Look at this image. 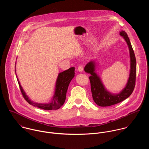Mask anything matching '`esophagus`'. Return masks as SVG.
<instances>
[{
	"label": "esophagus",
	"mask_w": 149,
	"mask_h": 149,
	"mask_svg": "<svg viewBox=\"0 0 149 149\" xmlns=\"http://www.w3.org/2000/svg\"><path fill=\"white\" fill-rule=\"evenodd\" d=\"M83 66L82 65H79V66L78 67V70L80 72L83 71Z\"/></svg>",
	"instance_id": "obj_1"
}]
</instances>
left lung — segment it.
I'll list each match as a JSON object with an SVG mask.
<instances>
[{
  "label": "left lung",
  "instance_id": "8db88e82",
  "mask_svg": "<svg viewBox=\"0 0 149 149\" xmlns=\"http://www.w3.org/2000/svg\"><path fill=\"white\" fill-rule=\"evenodd\" d=\"M120 35L123 36L129 48L131 61V70L130 77L127 85L119 94H111L104 88L98 76L94 72L95 62L93 61H90L84 67V71L86 72L91 74V76L89 77V79L91 84V90L93 98L95 103L99 106H110L124 100L130 97V95L132 94L135 86L136 67L134 52L127 33L124 31H122L120 32Z\"/></svg>",
  "mask_w": 149,
  "mask_h": 149
}]
</instances>
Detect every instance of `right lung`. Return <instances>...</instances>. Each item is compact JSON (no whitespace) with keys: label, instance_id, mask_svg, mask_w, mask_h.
Segmentation results:
<instances>
[{"label":"right lung","instance_id":"obj_1","mask_svg":"<svg viewBox=\"0 0 149 149\" xmlns=\"http://www.w3.org/2000/svg\"><path fill=\"white\" fill-rule=\"evenodd\" d=\"M74 71L75 67H72L59 74L56 83V88L54 98L52 101L48 104L36 103L31 101L24 92L18 79L17 82L23 98L30 104L45 110H57L59 109L65 102L68 87L71 81L74 77Z\"/></svg>","mask_w":149,"mask_h":149}]
</instances>
